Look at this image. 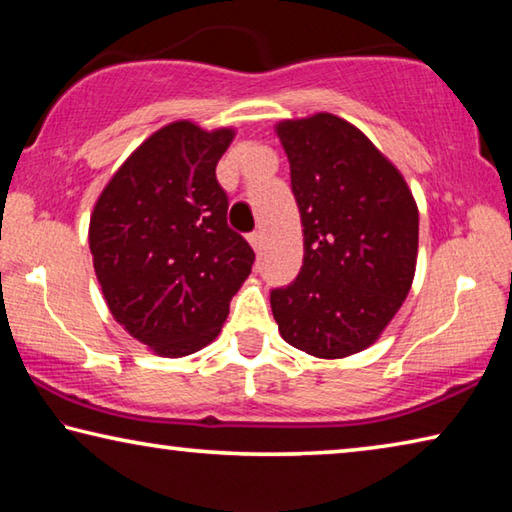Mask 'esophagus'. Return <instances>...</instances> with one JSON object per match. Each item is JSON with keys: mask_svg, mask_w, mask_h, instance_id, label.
I'll use <instances>...</instances> for the list:
<instances>
[{"mask_svg": "<svg viewBox=\"0 0 512 512\" xmlns=\"http://www.w3.org/2000/svg\"><path fill=\"white\" fill-rule=\"evenodd\" d=\"M248 244L253 246L255 253H259V250H262V244H264V235H262V232H250V235H248Z\"/></svg>", "mask_w": 512, "mask_h": 512, "instance_id": "1", "label": "esophagus"}]
</instances>
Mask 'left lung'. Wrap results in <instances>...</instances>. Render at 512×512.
I'll return each instance as SVG.
<instances>
[{"label":"left lung","instance_id":"1","mask_svg":"<svg viewBox=\"0 0 512 512\" xmlns=\"http://www.w3.org/2000/svg\"><path fill=\"white\" fill-rule=\"evenodd\" d=\"M291 164L305 257L271 291L282 339L318 359L370 348L400 311L418 262L420 214L400 169L329 112L275 124Z\"/></svg>","mask_w":512,"mask_h":512}]
</instances>
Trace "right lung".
<instances>
[{"instance_id":"right-lung-1","label":"right lung","mask_w":512,"mask_h":512,"mask_svg":"<svg viewBox=\"0 0 512 512\" xmlns=\"http://www.w3.org/2000/svg\"><path fill=\"white\" fill-rule=\"evenodd\" d=\"M235 128L178 119L128 155L90 216V253L112 318L160 357L194 354L219 336L255 262L228 228L216 162Z\"/></svg>"}]
</instances>
